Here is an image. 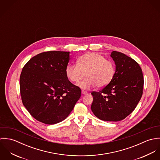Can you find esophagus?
I'll return each instance as SVG.
<instances>
[{
    "label": "esophagus",
    "instance_id": "esophagus-1",
    "mask_svg": "<svg viewBox=\"0 0 160 160\" xmlns=\"http://www.w3.org/2000/svg\"><path fill=\"white\" fill-rule=\"evenodd\" d=\"M81 93H82V94H83V95H86V94L88 93V92H87L84 91H82Z\"/></svg>",
    "mask_w": 160,
    "mask_h": 160
}]
</instances>
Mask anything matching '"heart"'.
Instances as JSON below:
<instances>
[{
  "instance_id": "b5f03b06",
  "label": "heart",
  "mask_w": 160,
  "mask_h": 160,
  "mask_svg": "<svg viewBox=\"0 0 160 160\" xmlns=\"http://www.w3.org/2000/svg\"><path fill=\"white\" fill-rule=\"evenodd\" d=\"M114 64L105 57L96 53H89L81 56L77 65L68 64L65 73L69 80L78 83L84 77L86 78L78 84L83 89H89L97 85L99 88L108 85L114 78Z\"/></svg>"
}]
</instances>
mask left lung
Returning a JSON list of instances; mask_svg holds the SVG:
<instances>
[{"mask_svg":"<svg viewBox=\"0 0 160 160\" xmlns=\"http://www.w3.org/2000/svg\"><path fill=\"white\" fill-rule=\"evenodd\" d=\"M110 56L116 65L114 78L101 91L92 92L91 110L101 120L119 121L137 107L143 93L144 81L142 69L134 60L116 51H113Z\"/></svg>","mask_w":160,"mask_h":160,"instance_id":"1","label":"left lung"}]
</instances>
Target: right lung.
<instances>
[{
  "label": "right lung",
  "mask_w": 160,
  "mask_h": 160,
  "mask_svg": "<svg viewBox=\"0 0 160 160\" xmlns=\"http://www.w3.org/2000/svg\"><path fill=\"white\" fill-rule=\"evenodd\" d=\"M69 52L48 51L31 58L20 78L23 105L36 120L54 124L66 119L81 95L67 77Z\"/></svg>",
  "instance_id": "right-lung-1"
}]
</instances>
